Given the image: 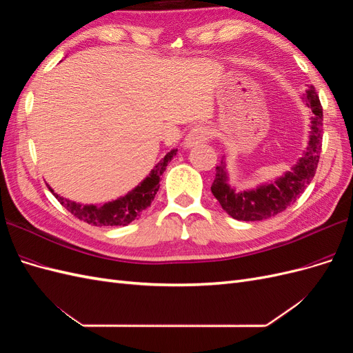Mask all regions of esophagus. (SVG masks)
<instances>
[{
	"instance_id": "34e87169",
	"label": "esophagus",
	"mask_w": 353,
	"mask_h": 353,
	"mask_svg": "<svg viewBox=\"0 0 353 353\" xmlns=\"http://www.w3.org/2000/svg\"><path fill=\"white\" fill-rule=\"evenodd\" d=\"M212 137V130L206 125H196L194 128H191V131L188 132L185 138V145L187 147H193L201 143L209 141V138Z\"/></svg>"
}]
</instances>
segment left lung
Here are the masks:
<instances>
[{"label": "left lung", "mask_w": 353, "mask_h": 353, "mask_svg": "<svg viewBox=\"0 0 353 353\" xmlns=\"http://www.w3.org/2000/svg\"><path fill=\"white\" fill-rule=\"evenodd\" d=\"M307 108L312 110L311 135L306 153L301 157L292 172H287L275 183L259 187L253 191L236 193L227 185L225 160L216 166V176L212 184V194L221 203L222 209L230 216L239 221H262L275 216L285 210L299 199L315 176L319 154L323 148V105L314 87H309L305 94Z\"/></svg>", "instance_id": "left-lung-1"}]
</instances>
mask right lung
I'll return each instance as SVG.
<instances>
[{"label": "right lung", "mask_w": 353, "mask_h": 353, "mask_svg": "<svg viewBox=\"0 0 353 353\" xmlns=\"http://www.w3.org/2000/svg\"><path fill=\"white\" fill-rule=\"evenodd\" d=\"M176 154V150L169 152L163 160L156 165V168L152 170V174L148 175L143 183L138 185L131 193L126 196L117 199L114 201L104 203L101 206L94 205H79L72 200H68L65 197H60L59 194L52 193L56 199L60 201L63 208H66L68 212H70L74 218L79 221H83L95 227H119V225H128L134 219L140 218L144 209L152 205L154 200V196L160 187L159 181L168 163L172 160V157ZM50 188V187H48ZM50 191H52L50 188Z\"/></svg>", "instance_id": "1"}]
</instances>
